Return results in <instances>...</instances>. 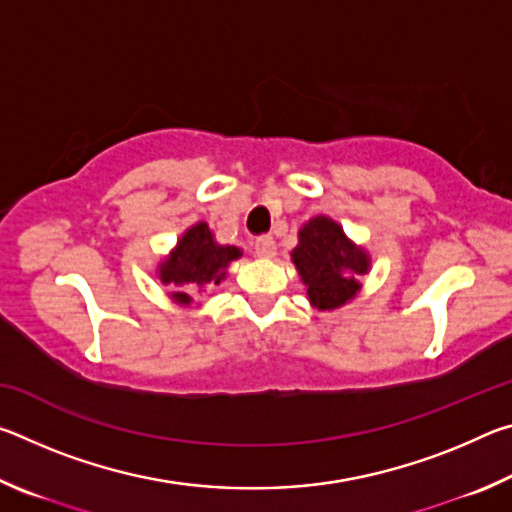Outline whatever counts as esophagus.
I'll return each instance as SVG.
<instances>
[{
  "label": "esophagus",
  "mask_w": 512,
  "mask_h": 512,
  "mask_svg": "<svg viewBox=\"0 0 512 512\" xmlns=\"http://www.w3.org/2000/svg\"><path fill=\"white\" fill-rule=\"evenodd\" d=\"M255 253H257L259 257H264V259L273 257V255H275V241H273V237H268V235L259 237V239L255 241Z\"/></svg>",
  "instance_id": "obj_1"
}]
</instances>
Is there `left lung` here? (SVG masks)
I'll list each match as a JSON object with an SVG mask.
<instances>
[{
  "label": "left lung",
  "instance_id": "8db88e82",
  "mask_svg": "<svg viewBox=\"0 0 512 512\" xmlns=\"http://www.w3.org/2000/svg\"><path fill=\"white\" fill-rule=\"evenodd\" d=\"M300 244L293 250L307 296L318 309H336L354 298L359 277L368 273L370 259L345 237L343 228L327 216H316L298 232Z\"/></svg>",
  "mask_w": 512,
  "mask_h": 512
}]
</instances>
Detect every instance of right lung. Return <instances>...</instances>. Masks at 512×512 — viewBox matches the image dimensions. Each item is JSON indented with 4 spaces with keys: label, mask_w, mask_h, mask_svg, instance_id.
I'll return each instance as SVG.
<instances>
[{
    "label": "right lung",
    "mask_w": 512,
    "mask_h": 512,
    "mask_svg": "<svg viewBox=\"0 0 512 512\" xmlns=\"http://www.w3.org/2000/svg\"><path fill=\"white\" fill-rule=\"evenodd\" d=\"M241 257V250L235 246H219L212 237L207 223H196L189 228L178 248L173 250L167 262L160 266V280L176 289L173 298L180 305L192 302V291H207L225 280V268L230 262Z\"/></svg>",
    "instance_id": "add662e5"
}]
</instances>
